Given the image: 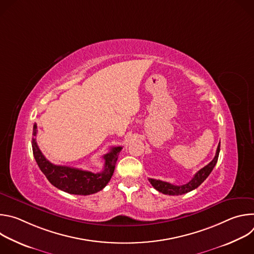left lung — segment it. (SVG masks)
<instances>
[{
  "label": "left lung",
  "mask_w": 254,
  "mask_h": 254,
  "mask_svg": "<svg viewBox=\"0 0 254 254\" xmlns=\"http://www.w3.org/2000/svg\"><path fill=\"white\" fill-rule=\"evenodd\" d=\"M219 152H220V142L218 144V147H217L216 155H215L214 159L207 166H205L200 171H198L195 174V176L192 178V180L189 181L187 184L177 186V185H173V184L168 183V182H164V181L155 180V179H149L150 183L152 184V186L157 191H159L163 194H166V195H173V196L176 195V196H178V195H183V194H186L190 191H193L196 188H198L207 179V177L210 175V173L214 169L217 161H218Z\"/></svg>",
  "instance_id": "8db88e82"
}]
</instances>
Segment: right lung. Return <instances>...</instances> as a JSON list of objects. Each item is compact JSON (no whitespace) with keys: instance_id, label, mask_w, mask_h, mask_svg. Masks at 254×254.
Returning a JSON list of instances; mask_svg holds the SVG:
<instances>
[{"instance_id":"add662e5","label":"right lung","mask_w":254,"mask_h":254,"mask_svg":"<svg viewBox=\"0 0 254 254\" xmlns=\"http://www.w3.org/2000/svg\"><path fill=\"white\" fill-rule=\"evenodd\" d=\"M36 134H37V125L34 124L33 135L36 136ZM32 149L37 165L53 186L69 194L85 196L99 192L110 182L115 172L119 154L123 148L114 147L110 153L103 156L104 168L100 173H92L50 163L43 156L35 137L32 138Z\"/></svg>"}]
</instances>
